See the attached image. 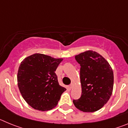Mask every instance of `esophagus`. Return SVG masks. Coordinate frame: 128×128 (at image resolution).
<instances>
[{
    "label": "esophagus",
    "instance_id": "esophagus-1",
    "mask_svg": "<svg viewBox=\"0 0 128 128\" xmlns=\"http://www.w3.org/2000/svg\"><path fill=\"white\" fill-rule=\"evenodd\" d=\"M72 87H73V82H72V83L70 84V88H72Z\"/></svg>",
    "mask_w": 128,
    "mask_h": 128
}]
</instances>
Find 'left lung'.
<instances>
[{
  "label": "left lung",
  "instance_id": "1",
  "mask_svg": "<svg viewBox=\"0 0 128 128\" xmlns=\"http://www.w3.org/2000/svg\"><path fill=\"white\" fill-rule=\"evenodd\" d=\"M81 66L82 93L73 100L78 109L94 112L103 107L110 98L114 87V72L107 61L95 51L88 50L75 56Z\"/></svg>",
  "mask_w": 128,
  "mask_h": 128
}]
</instances>
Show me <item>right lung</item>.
<instances>
[{
	"label": "right lung",
	"mask_w": 128,
	"mask_h": 128,
	"mask_svg": "<svg viewBox=\"0 0 128 128\" xmlns=\"http://www.w3.org/2000/svg\"><path fill=\"white\" fill-rule=\"evenodd\" d=\"M62 61L45 54H34L20 63L17 76L18 88L24 100L34 109H52L66 90L59 84L55 73Z\"/></svg>",
	"instance_id": "obj_1"
}]
</instances>
